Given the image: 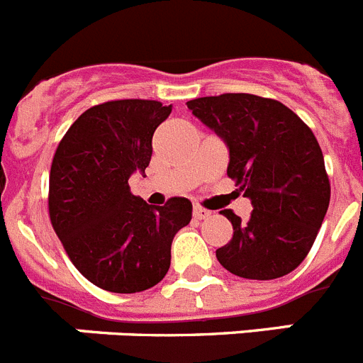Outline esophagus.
<instances>
[{"mask_svg": "<svg viewBox=\"0 0 363 363\" xmlns=\"http://www.w3.org/2000/svg\"><path fill=\"white\" fill-rule=\"evenodd\" d=\"M192 214H194L196 220H205V218L211 216V211L203 209L201 205H194V207H192Z\"/></svg>", "mask_w": 363, "mask_h": 363, "instance_id": "obj_1", "label": "esophagus"}]
</instances>
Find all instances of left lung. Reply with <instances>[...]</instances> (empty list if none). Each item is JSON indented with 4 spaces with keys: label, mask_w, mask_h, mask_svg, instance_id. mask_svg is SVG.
Here are the masks:
<instances>
[{
    "label": "left lung",
    "mask_w": 363,
    "mask_h": 363,
    "mask_svg": "<svg viewBox=\"0 0 363 363\" xmlns=\"http://www.w3.org/2000/svg\"><path fill=\"white\" fill-rule=\"evenodd\" d=\"M187 107L227 143V176L252 203L249 221L221 211L233 238L216 251L218 262L249 280L289 274L309 255L331 200L313 130L277 99L243 92L191 99Z\"/></svg>",
    "instance_id": "obj_1"
}]
</instances>
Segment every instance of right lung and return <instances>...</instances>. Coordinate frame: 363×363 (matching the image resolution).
Segmentation results:
<instances>
[{"mask_svg":"<svg viewBox=\"0 0 363 363\" xmlns=\"http://www.w3.org/2000/svg\"><path fill=\"white\" fill-rule=\"evenodd\" d=\"M171 111L154 99L94 105L54 152L50 223L74 267L99 289L130 294L162 281L172 238L191 221L187 198L152 207L129 187L130 174L149 167L154 130Z\"/></svg>","mask_w":363,"mask_h":363,"instance_id":"obj_1","label":"right lung"}]
</instances>
